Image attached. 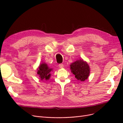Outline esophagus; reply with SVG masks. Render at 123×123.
Wrapping results in <instances>:
<instances>
[{
    "label": "esophagus",
    "instance_id": "1",
    "mask_svg": "<svg viewBox=\"0 0 123 123\" xmlns=\"http://www.w3.org/2000/svg\"><path fill=\"white\" fill-rule=\"evenodd\" d=\"M58 66H59V67L60 68H64V65L62 64H59Z\"/></svg>",
    "mask_w": 123,
    "mask_h": 123
}]
</instances>
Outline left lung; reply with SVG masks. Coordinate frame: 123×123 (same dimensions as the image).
Returning <instances> with one entry per match:
<instances>
[{
    "instance_id": "8db88e82",
    "label": "left lung",
    "mask_w": 123,
    "mask_h": 123,
    "mask_svg": "<svg viewBox=\"0 0 123 123\" xmlns=\"http://www.w3.org/2000/svg\"><path fill=\"white\" fill-rule=\"evenodd\" d=\"M70 69L76 79L81 81L86 80L90 74V67L87 62L82 59L72 63L70 65Z\"/></svg>"
}]
</instances>
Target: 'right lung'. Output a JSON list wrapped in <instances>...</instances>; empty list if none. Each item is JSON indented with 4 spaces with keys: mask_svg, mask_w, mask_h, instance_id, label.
Here are the masks:
<instances>
[{
    "mask_svg": "<svg viewBox=\"0 0 123 123\" xmlns=\"http://www.w3.org/2000/svg\"><path fill=\"white\" fill-rule=\"evenodd\" d=\"M52 71V69L50 68L47 64L43 62L39 65L37 73L39 75L40 80H48L50 77V73Z\"/></svg>",
    "mask_w": 123,
    "mask_h": 123,
    "instance_id": "1",
    "label": "right lung"
}]
</instances>
